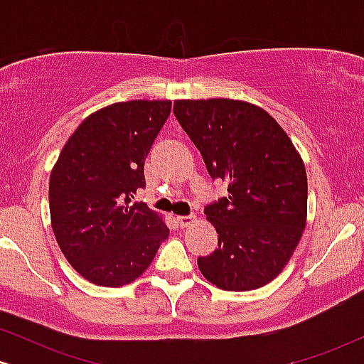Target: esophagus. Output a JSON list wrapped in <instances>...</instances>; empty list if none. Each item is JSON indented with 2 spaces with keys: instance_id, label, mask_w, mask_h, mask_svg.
I'll use <instances>...</instances> for the list:
<instances>
[{
  "instance_id": "34e87169",
  "label": "esophagus",
  "mask_w": 364,
  "mask_h": 364,
  "mask_svg": "<svg viewBox=\"0 0 364 364\" xmlns=\"http://www.w3.org/2000/svg\"><path fill=\"white\" fill-rule=\"evenodd\" d=\"M176 220H178V224L181 225V228H188V225H190L195 220V215H178Z\"/></svg>"
}]
</instances>
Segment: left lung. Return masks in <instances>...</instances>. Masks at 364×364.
Listing matches in <instances>:
<instances>
[{"mask_svg": "<svg viewBox=\"0 0 364 364\" xmlns=\"http://www.w3.org/2000/svg\"><path fill=\"white\" fill-rule=\"evenodd\" d=\"M174 114L229 196L205 207L219 248L198 258L203 277L224 291L274 281L306 225L308 179L287 133L262 107L235 99L176 101Z\"/></svg>", "mask_w": 364, "mask_h": 364, "instance_id": "left-lung-1", "label": "left lung"}]
</instances>
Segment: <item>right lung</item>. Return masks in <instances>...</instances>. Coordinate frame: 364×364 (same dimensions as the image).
Instances as JSON below:
<instances>
[{
    "label": "right lung",
    "mask_w": 364,
    "mask_h": 364,
    "mask_svg": "<svg viewBox=\"0 0 364 364\" xmlns=\"http://www.w3.org/2000/svg\"><path fill=\"white\" fill-rule=\"evenodd\" d=\"M171 101L116 102L92 112L63 147L49 178L51 225L63 255L83 279L121 287L140 277L169 236L147 203L144 164Z\"/></svg>",
    "instance_id": "add662e5"
}]
</instances>
